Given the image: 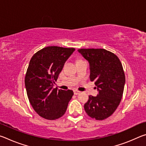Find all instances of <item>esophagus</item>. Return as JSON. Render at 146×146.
Wrapping results in <instances>:
<instances>
[{
	"mask_svg": "<svg viewBox=\"0 0 146 146\" xmlns=\"http://www.w3.org/2000/svg\"><path fill=\"white\" fill-rule=\"evenodd\" d=\"M80 91H77V90L74 91V94H75V95H78V94H80Z\"/></svg>",
	"mask_w": 146,
	"mask_h": 146,
	"instance_id": "esophagus-1",
	"label": "esophagus"
}]
</instances>
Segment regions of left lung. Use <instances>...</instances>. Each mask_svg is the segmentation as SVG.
Listing matches in <instances>:
<instances>
[{
  "mask_svg": "<svg viewBox=\"0 0 146 146\" xmlns=\"http://www.w3.org/2000/svg\"><path fill=\"white\" fill-rule=\"evenodd\" d=\"M90 64L91 81H95L98 94L89 96L84 110L91 118L102 120L117 110L122 97L125 78L117 55L104 49H79Z\"/></svg>",
  "mask_w": 146,
  "mask_h": 146,
  "instance_id": "8db88e82",
  "label": "left lung"
}]
</instances>
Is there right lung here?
Returning <instances> with one entry per match:
<instances>
[{"mask_svg":"<svg viewBox=\"0 0 146 146\" xmlns=\"http://www.w3.org/2000/svg\"><path fill=\"white\" fill-rule=\"evenodd\" d=\"M75 48L48 46L32 56L25 76L28 99L34 110L44 118L55 120L67 110L73 91L53 88L66 61Z\"/></svg>","mask_w":146,"mask_h":146,"instance_id":"right-lung-1","label":"right lung"}]
</instances>
